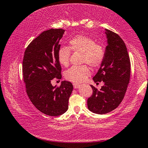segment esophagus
<instances>
[{
  "label": "esophagus",
  "instance_id": "esophagus-1",
  "mask_svg": "<svg viewBox=\"0 0 148 148\" xmlns=\"http://www.w3.org/2000/svg\"><path fill=\"white\" fill-rule=\"evenodd\" d=\"M73 86L74 88H77L80 87L79 84H77V83H73Z\"/></svg>",
  "mask_w": 148,
  "mask_h": 148
}]
</instances>
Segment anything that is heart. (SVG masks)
<instances>
[{
  "label": "heart",
  "mask_w": 148,
  "mask_h": 148,
  "mask_svg": "<svg viewBox=\"0 0 148 148\" xmlns=\"http://www.w3.org/2000/svg\"><path fill=\"white\" fill-rule=\"evenodd\" d=\"M69 47H61L58 52L59 63L63 66H68L71 56V49L74 52L82 53V63H87L93 68L99 67L103 63L105 58V50L100 45L89 37L75 36L69 40ZM90 74V69L87 65L73 66L67 70L65 76L69 81L79 83L87 79Z\"/></svg>",
  "instance_id": "b5f03b06"
}]
</instances>
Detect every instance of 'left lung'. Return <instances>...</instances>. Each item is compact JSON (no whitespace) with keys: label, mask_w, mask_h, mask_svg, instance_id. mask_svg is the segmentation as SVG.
Here are the masks:
<instances>
[{"label":"left lung","mask_w":148,"mask_h":148,"mask_svg":"<svg viewBox=\"0 0 148 148\" xmlns=\"http://www.w3.org/2000/svg\"><path fill=\"white\" fill-rule=\"evenodd\" d=\"M107 45L103 63L95 76V83L103 82L100 90L94 86L93 93L87 100L88 109L96 114L113 111L124 97L130 82L131 63L127 48L122 38L106 29Z\"/></svg>","instance_id":"8db88e82"}]
</instances>
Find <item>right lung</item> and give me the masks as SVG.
Returning <instances> with one entry per match:
<instances>
[{"label": "right lung", "mask_w": 148, "mask_h": 148, "mask_svg": "<svg viewBox=\"0 0 148 148\" xmlns=\"http://www.w3.org/2000/svg\"><path fill=\"white\" fill-rule=\"evenodd\" d=\"M65 32L63 29L44 31L29 43L24 55L23 74L26 93L34 106L48 116L65 113L73 90L69 82H61L60 87L51 83L55 77L61 78L58 52Z\"/></svg>", "instance_id": "obj_1"}]
</instances>
